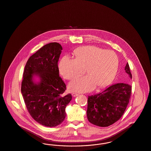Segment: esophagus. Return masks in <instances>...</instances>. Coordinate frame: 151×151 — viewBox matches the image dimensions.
I'll list each match as a JSON object with an SVG mask.
<instances>
[{
	"label": "esophagus",
	"mask_w": 151,
	"mask_h": 151,
	"mask_svg": "<svg viewBox=\"0 0 151 151\" xmlns=\"http://www.w3.org/2000/svg\"><path fill=\"white\" fill-rule=\"evenodd\" d=\"M72 95L73 97H76V96H78L79 95V94L75 93V92H73L72 93Z\"/></svg>",
	"instance_id": "obj_1"
}]
</instances>
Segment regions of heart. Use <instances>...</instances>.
Returning <instances> with one entry per match:
<instances>
[{
    "mask_svg": "<svg viewBox=\"0 0 151 151\" xmlns=\"http://www.w3.org/2000/svg\"><path fill=\"white\" fill-rule=\"evenodd\" d=\"M72 58L65 56L60 61L61 75L67 80L73 79L84 72L88 75L78 78L69 84L73 92H86L97 86H106L113 79L118 66V59L114 52L105 50L94 46H86L76 49Z\"/></svg>",
    "mask_w": 151,
    "mask_h": 151,
    "instance_id": "obj_1",
    "label": "heart"
}]
</instances>
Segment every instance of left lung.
<instances>
[{
	"mask_svg": "<svg viewBox=\"0 0 151 151\" xmlns=\"http://www.w3.org/2000/svg\"><path fill=\"white\" fill-rule=\"evenodd\" d=\"M124 70L132 79L128 63ZM131 89L129 83H117L101 93L88 96L86 114L89 122L100 127H108L118 121L129 103Z\"/></svg>",
	"mask_w": 151,
	"mask_h": 151,
	"instance_id": "8db88e82",
	"label": "left lung"
}]
</instances>
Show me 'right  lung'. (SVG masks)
I'll return each mask as SVG.
<instances>
[{
	"label": "right lung",
	"mask_w": 151,
	"mask_h": 151,
	"mask_svg": "<svg viewBox=\"0 0 151 151\" xmlns=\"http://www.w3.org/2000/svg\"><path fill=\"white\" fill-rule=\"evenodd\" d=\"M62 46L51 42L43 46L30 57L23 73L21 92L32 117L46 127H55L63 122L65 109L72 100L64 94L66 86L59 75L58 62ZM36 75L38 83L33 81Z\"/></svg>",
	"instance_id": "add662e5"
}]
</instances>
